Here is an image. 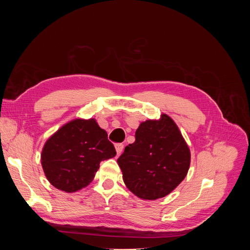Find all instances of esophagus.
<instances>
[{
  "instance_id": "34e87169",
  "label": "esophagus",
  "mask_w": 250,
  "mask_h": 250,
  "mask_svg": "<svg viewBox=\"0 0 250 250\" xmlns=\"http://www.w3.org/2000/svg\"><path fill=\"white\" fill-rule=\"evenodd\" d=\"M116 150H117V154L118 155H120L121 153H122V151H123V148H124V145L123 144H116Z\"/></svg>"
}]
</instances>
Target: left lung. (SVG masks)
<instances>
[{
  "label": "left lung",
  "instance_id": "1",
  "mask_svg": "<svg viewBox=\"0 0 250 250\" xmlns=\"http://www.w3.org/2000/svg\"><path fill=\"white\" fill-rule=\"evenodd\" d=\"M191 152L176 123L166 113L142 122L135 142L118 158L127 188L144 200L169 195L185 179Z\"/></svg>",
  "mask_w": 250,
  "mask_h": 250
}]
</instances>
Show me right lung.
<instances>
[{
    "label": "right lung",
    "instance_id": "right-lung-1",
    "mask_svg": "<svg viewBox=\"0 0 250 250\" xmlns=\"http://www.w3.org/2000/svg\"><path fill=\"white\" fill-rule=\"evenodd\" d=\"M116 149L95 119H74L44 143L41 161L49 183L58 190L75 193L92 183L104 160Z\"/></svg>",
    "mask_w": 250,
    "mask_h": 250
}]
</instances>
